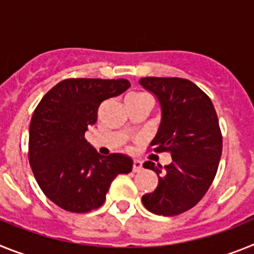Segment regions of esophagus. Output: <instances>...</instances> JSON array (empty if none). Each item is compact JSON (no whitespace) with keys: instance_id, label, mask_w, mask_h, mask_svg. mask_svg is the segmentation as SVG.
<instances>
[{"instance_id":"esophagus-1","label":"esophagus","mask_w":254,"mask_h":254,"mask_svg":"<svg viewBox=\"0 0 254 254\" xmlns=\"http://www.w3.org/2000/svg\"><path fill=\"white\" fill-rule=\"evenodd\" d=\"M143 166H142V162L138 160H134L133 162V171L134 173H139V171H142Z\"/></svg>"}]
</instances>
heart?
<instances>
[{"label": "heart", "instance_id": "b5f03b06", "mask_svg": "<svg viewBox=\"0 0 254 254\" xmlns=\"http://www.w3.org/2000/svg\"><path fill=\"white\" fill-rule=\"evenodd\" d=\"M140 97H148L147 94H143V93H133V94H130L127 98H140Z\"/></svg>", "mask_w": 254, "mask_h": 254}]
</instances>
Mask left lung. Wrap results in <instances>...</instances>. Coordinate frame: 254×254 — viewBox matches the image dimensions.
Masks as SVG:
<instances>
[{"label": "left lung", "instance_id": "8db88e82", "mask_svg": "<svg viewBox=\"0 0 254 254\" xmlns=\"http://www.w3.org/2000/svg\"><path fill=\"white\" fill-rule=\"evenodd\" d=\"M139 84L161 106V123L151 145L173 158L164 167L152 161L143 164L157 174L158 184L142 202L156 215H180L203 198L215 179L222 152L219 119L209 97L188 79L148 76Z\"/></svg>", "mask_w": 254, "mask_h": 254}]
</instances>
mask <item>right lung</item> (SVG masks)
Listing matches in <instances>:
<instances>
[{"mask_svg": "<svg viewBox=\"0 0 254 254\" xmlns=\"http://www.w3.org/2000/svg\"><path fill=\"white\" fill-rule=\"evenodd\" d=\"M129 87L127 79H65L37 106L29 127V164L42 191L65 211L98 208L112 180L131 171L129 156H102L84 136L97 123L101 103Z\"/></svg>", "mask_w": 254, "mask_h": 254, "instance_id": "add662e5", "label": "right lung"}]
</instances>
